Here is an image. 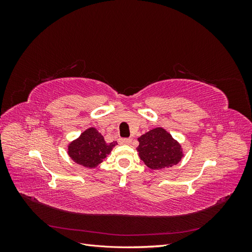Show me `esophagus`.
I'll return each instance as SVG.
<instances>
[{
	"label": "esophagus",
	"mask_w": 252,
	"mask_h": 252,
	"mask_svg": "<svg viewBox=\"0 0 252 252\" xmlns=\"http://www.w3.org/2000/svg\"><path fill=\"white\" fill-rule=\"evenodd\" d=\"M131 142H132V139H130V138H125V139L119 140V143L122 145H129V144H131Z\"/></svg>",
	"instance_id": "34e87169"
}]
</instances>
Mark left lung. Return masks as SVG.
<instances>
[{
	"label": "left lung",
	"instance_id": "8db88e82",
	"mask_svg": "<svg viewBox=\"0 0 252 252\" xmlns=\"http://www.w3.org/2000/svg\"><path fill=\"white\" fill-rule=\"evenodd\" d=\"M138 140L139 157L151 169L169 168L177 165L183 157L181 145L163 128L152 129Z\"/></svg>",
	"mask_w": 252,
	"mask_h": 252
}]
</instances>
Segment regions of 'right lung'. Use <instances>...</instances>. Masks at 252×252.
Segmentation results:
<instances>
[{
  "label": "right lung",
  "instance_id": "obj_1",
  "mask_svg": "<svg viewBox=\"0 0 252 252\" xmlns=\"http://www.w3.org/2000/svg\"><path fill=\"white\" fill-rule=\"evenodd\" d=\"M118 143H106L103 135L95 128H88L80 138L68 146V155L73 161L86 168H94L110 154Z\"/></svg>",
  "mask_w": 252,
  "mask_h": 252
}]
</instances>
